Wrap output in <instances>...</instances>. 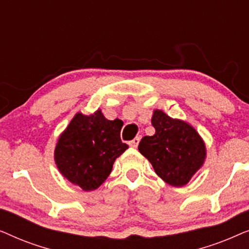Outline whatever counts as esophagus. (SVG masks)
<instances>
[{"instance_id": "obj_1", "label": "esophagus", "mask_w": 249, "mask_h": 249, "mask_svg": "<svg viewBox=\"0 0 249 249\" xmlns=\"http://www.w3.org/2000/svg\"><path fill=\"white\" fill-rule=\"evenodd\" d=\"M139 142H141V137H136V138H134L132 139V141L129 142V145L131 146V147H134V148H136L138 146V144H139Z\"/></svg>"}]
</instances>
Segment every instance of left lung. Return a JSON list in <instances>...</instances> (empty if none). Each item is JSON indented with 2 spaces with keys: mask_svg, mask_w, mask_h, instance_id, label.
Masks as SVG:
<instances>
[{
  "mask_svg": "<svg viewBox=\"0 0 249 249\" xmlns=\"http://www.w3.org/2000/svg\"><path fill=\"white\" fill-rule=\"evenodd\" d=\"M153 136H145L138 151L152 163L160 178L175 187L185 186L205 160V144L195 129L185 121L155 110Z\"/></svg>",
  "mask_w": 249,
  "mask_h": 249,
  "instance_id": "8db88e82",
  "label": "left lung"
}]
</instances>
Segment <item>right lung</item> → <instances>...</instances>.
Here are the masks:
<instances>
[{
	"mask_svg": "<svg viewBox=\"0 0 249 249\" xmlns=\"http://www.w3.org/2000/svg\"><path fill=\"white\" fill-rule=\"evenodd\" d=\"M122 125L120 119H105L101 110L89 117L77 113L56 144L54 159L60 172L85 192L98 188L115 159L129 147L120 138Z\"/></svg>",
	"mask_w": 249,
	"mask_h": 249,
	"instance_id": "right-lung-1",
	"label": "right lung"
}]
</instances>
